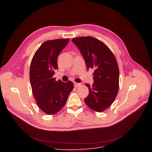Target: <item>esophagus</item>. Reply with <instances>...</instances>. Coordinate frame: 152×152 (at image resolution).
I'll return each instance as SVG.
<instances>
[{
	"label": "esophagus",
	"mask_w": 152,
	"mask_h": 152,
	"mask_svg": "<svg viewBox=\"0 0 152 152\" xmlns=\"http://www.w3.org/2000/svg\"><path fill=\"white\" fill-rule=\"evenodd\" d=\"M80 85H81V83H76V82L74 83V86H75V87H78V86H80Z\"/></svg>",
	"instance_id": "obj_1"
}]
</instances>
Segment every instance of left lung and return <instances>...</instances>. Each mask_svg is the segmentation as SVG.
Instances as JSON below:
<instances>
[{
    "label": "left lung",
    "instance_id": "left-lung-1",
    "mask_svg": "<svg viewBox=\"0 0 152 152\" xmlns=\"http://www.w3.org/2000/svg\"><path fill=\"white\" fill-rule=\"evenodd\" d=\"M86 63L87 69L94 70V83H86L89 94L84 100L91 110L102 112L114 102L119 87V69L117 60L108 47L92 37L72 39Z\"/></svg>",
    "mask_w": 152,
    "mask_h": 152
}]
</instances>
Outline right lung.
<instances>
[{
	"label": "right lung",
	"instance_id": "1",
	"mask_svg": "<svg viewBox=\"0 0 152 152\" xmlns=\"http://www.w3.org/2000/svg\"><path fill=\"white\" fill-rule=\"evenodd\" d=\"M69 39H56L43 42L35 52L30 67L32 93L40 109L49 115L59 111L66 104L74 85L53 78L58 70L57 59Z\"/></svg>",
	"mask_w": 152,
	"mask_h": 152
}]
</instances>
